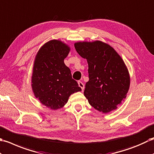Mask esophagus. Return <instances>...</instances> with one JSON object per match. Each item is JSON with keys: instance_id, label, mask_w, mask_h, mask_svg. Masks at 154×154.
<instances>
[{"instance_id": "1", "label": "esophagus", "mask_w": 154, "mask_h": 154, "mask_svg": "<svg viewBox=\"0 0 154 154\" xmlns=\"http://www.w3.org/2000/svg\"><path fill=\"white\" fill-rule=\"evenodd\" d=\"M78 86H79V87L81 88V89L83 90L84 89V84L81 81H78Z\"/></svg>"}]
</instances>
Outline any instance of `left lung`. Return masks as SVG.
Instances as JSON below:
<instances>
[{"label": "left lung", "instance_id": "left-lung-1", "mask_svg": "<svg viewBox=\"0 0 154 154\" xmlns=\"http://www.w3.org/2000/svg\"><path fill=\"white\" fill-rule=\"evenodd\" d=\"M79 55L87 60L89 80L84 94L97 110L108 113L126 97L130 84L128 68L111 46L100 40L74 44Z\"/></svg>", "mask_w": 154, "mask_h": 154}]
</instances>
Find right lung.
I'll use <instances>...</instances> for the list:
<instances>
[{
    "label": "right lung",
    "instance_id": "1",
    "mask_svg": "<svg viewBox=\"0 0 154 154\" xmlns=\"http://www.w3.org/2000/svg\"><path fill=\"white\" fill-rule=\"evenodd\" d=\"M70 51L66 44L52 40L39 49L34 60L31 80L34 96L52 109L62 108L71 94L82 90L64 62Z\"/></svg>",
    "mask_w": 154,
    "mask_h": 154
}]
</instances>
